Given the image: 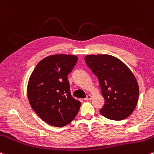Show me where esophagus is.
<instances>
[{"instance_id": "obj_1", "label": "esophagus", "mask_w": 154, "mask_h": 154, "mask_svg": "<svg viewBox=\"0 0 154 154\" xmlns=\"http://www.w3.org/2000/svg\"><path fill=\"white\" fill-rule=\"evenodd\" d=\"M92 99V96L91 95H88L87 96H86V98L85 99V101H90Z\"/></svg>"}]
</instances>
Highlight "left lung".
<instances>
[{"mask_svg":"<svg viewBox=\"0 0 154 154\" xmlns=\"http://www.w3.org/2000/svg\"><path fill=\"white\" fill-rule=\"evenodd\" d=\"M85 63L97 77L105 102L100 109L104 117L121 121L129 117L137 104L139 86L129 67L109 55H88Z\"/></svg>","mask_w":154,"mask_h":154,"instance_id":"1","label":"left lung"}]
</instances>
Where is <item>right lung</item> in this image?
Masks as SVG:
<instances>
[{
    "label": "right lung",
    "mask_w": 154,
    "mask_h": 154,
    "mask_svg": "<svg viewBox=\"0 0 154 154\" xmlns=\"http://www.w3.org/2000/svg\"><path fill=\"white\" fill-rule=\"evenodd\" d=\"M73 55H50L38 62L28 80L32 109L51 126L62 127L74 120L81 103L71 95L67 76L77 62Z\"/></svg>",
    "instance_id": "right-lung-1"
}]
</instances>
